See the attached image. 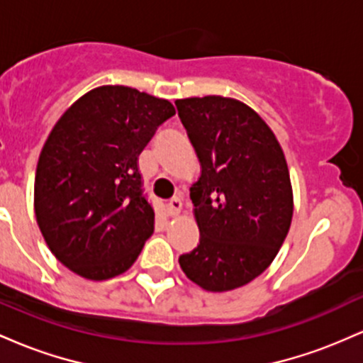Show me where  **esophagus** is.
Segmentation results:
<instances>
[{
  "label": "esophagus",
  "mask_w": 363,
  "mask_h": 363,
  "mask_svg": "<svg viewBox=\"0 0 363 363\" xmlns=\"http://www.w3.org/2000/svg\"><path fill=\"white\" fill-rule=\"evenodd\" d=\"M181 208H182V201H181V198H179V196H174L172 199H169L167 210H169L170 215H177L179 211H181Z\"/></svg>",
  "instance_id": "obj_1"
}]
</instances>
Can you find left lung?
Wrapping results in <instances>:
<instances>
[{"mask_svg":"<svg viewBox=\"0 0 363 363\" xmlns=\"http://www.w3.org/2000/svg\"><path fill=\"white\" fill-rule=\"evenodd\" d=\"M176 107L201 164L191 187L199 244L179 264L208 291L239 289L272 264L289 234L285 155L268 124L235 99L191 97Z\"/></svg>","mask_w":363,"mask_h":363,"instance_id":"left-lung-1","label":"left lung"}]
</instances>
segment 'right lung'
<instances>
[{
	"instance_id": "obj_1",
	"label": "right lung",
	"mask_w": 363,
	"mask_h": 363,
	"mask_svg": "<svg viewBox=\"0 0 363 363\" xmlns=\"http://www.w3.org/2000/svg\"><path fill=\"white\" fill-rule=\"evenodd\" d=\"M176 114L165 99L106 85L61 116L35 172V218L56 259L86 280L133 266L155 213L143 193L138 157Z\"/></svg>"
}]
</instances>
